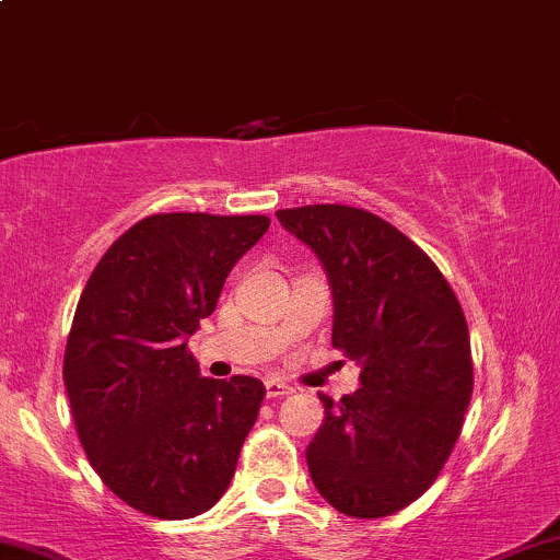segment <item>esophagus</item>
<instances>
[{"instance_id":"1","label":"esophagus","mask_w":560,"mask_h":560,"mask_svg":"<svg viewBox=\"0 0 560 560\" xmlns=\"http://www.w3.org/2000/svg\"><path fill=\"white\" fill-rule=\"evenodd\" d=\"M292 394V386H287L281 378H268L266 381V396L268 399H284V396Z\"/></svg>"}]
</instances>
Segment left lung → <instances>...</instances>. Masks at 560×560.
I'll list each match as a JSON object with an SVG mask.
<instances>
[{
  "mask_svg": "<svg viewBox=\"0 0 560 560\" xmlns=\"http://www.w3.org/2000/svg\"><path fill=\"white\" fill-rule=\"evenodd\" d=\"M318 255L334 292L331 341L362 368L307 446L318 493L357 518L390 516L438 480L472 399L469 328L454 289L407 234L362 208L276 211Z\"/></svg>",
  "mask_w": 560,
  "mask_h": 560,
  "instance_id": "8db88e82",
  "label": "left lung"
}]
</instances>
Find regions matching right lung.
Instances as JSON below:
<instances>
[{
  "instance_id": "1",
  "label": "right lung",
  "mask_w": 560,
  "mask_h": 560,
  "mask_svg": "<svg viewBox=\"0 0 560 560\" xmlns=\"http://www.w3.org/2000/svg\"><path fill=\"white\" fill-rule=\"evenodd\" d=\"M268 226V215H148L80 294L62 370L72 420L96 475L140 514L192 518L232 482L266 388L200 378L187 336Z\"/></svg>"
}]
</instances>
